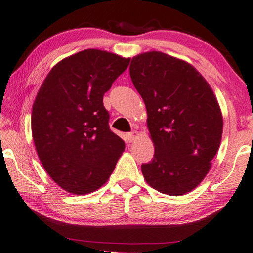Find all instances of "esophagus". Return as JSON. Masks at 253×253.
Listing matches in <instances>:
<instances>
[{"instance_id": "34e87169", "label": "esophagus", "mask_w": 253, "mask_h": 253, "mask_svg": "<svg viewBox=\"0 0 253 253\" xmlns=\"http://www.w3.org/2000/svg\"><path fill=\"white\" fill-rule=\"evenodd\" d=\"M126 137L128 139V142H134L135 139L138 137V133L136 130H133L131 133H127L126 134Z\"/></svg>"}]
</instances>
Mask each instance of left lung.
Wrapping results in <instances>:
<instances>
[{
	"label": "left lung",
	"mask_w": 253,
	"mask_h": 253,
	"mask_svg": "<svg viewBox=\"0 0 253 253\" xmlns=\"http://www.w3.org/2000/svg\"><path fill=\"white\" fill-rule=\"evenodd\" d=\"M129 74L154 145L152 161L141 166L144 179L164 194H186L208 174L219 149L223 116L216 96L193 66L163 52L134 56Z\"/></svg>",
	"instance_id": "left-lung-1"
}]
</instances>
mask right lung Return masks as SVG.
<instances>
[{
	"instance_id": "right-lung-1",
	"label": "right lung",
	"mask_w": 253,
	"mask_h": 253,
	"mask_svg": "<svg viewBox=\"0 0 253 253\" xmlns=\"http://www.w3.org/2000/svg\"><path fill=\"white\" fill-rule=\"evenodd\" d=\"M129 60L88 48L52 68L37 93L32 133L45 170L63 190L87 194L107 182L125 150L109 127L103 95Z\"/></svg>"
}]
</instances>
